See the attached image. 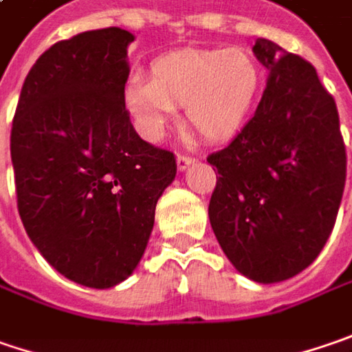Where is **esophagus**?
<instances>
[{"mask_svg":"<svg viewBox=\"0 0 352 352\" xmlns=\"http://www.w3.org/2000/svg\"><path fill=\"white\" fill-rule=\"evenodd\" d=\"M196 158L194 156H188V154H178L176 156V164H178V170H186L190 164H194Z\"/></svg>","mask_w":352,"mask_h":352,"instance_id":"1","label":"esophagus"}]
</instances>
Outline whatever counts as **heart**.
<instances>
[{"label":"heart","mask_w":352,"mask_h":352,"mask_svg":"<svg viewBox=\"0 0 352 352\" xmlns=\"http://www.w3.org/2000/svg\"><path fill=\"white\" fill-rule=\"evenodd\" d=\"M261 87V67L245 49H186L152 63L150 80L132 79L124 104L150 140H160L186 107V122L206 140L232 138L245 124Z\"/></svg>","instance_id":"1"}]
</instances>
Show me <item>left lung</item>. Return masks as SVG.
Masks as SVG:
<instances>
[{
  "label": "left lung",
  "instance_id": "1",
  "mask_svg": "<svg viewBox=\"0 0 352 352\" xmlns=\"http://www.w3.org/2000/svg\"><path fill=\"white\" fill-rule=\"evenodd\" d=\"M254 53L270 71L267 87L234 140L208 156L218 170L208 214L237 272L277 283L311 265L331 236L346 152L315 67L267 39Z\"/></svg>",
  "mask_w": 352,
  "mask_h": 352
}]
</instances>
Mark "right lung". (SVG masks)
Returning a JSON list of instances; mask_svg holds the SVG:
<instances>
[{
  "label": "right lung",
  "mask_w": 352,
  "mask_h": 352,
  "mask_svg": "<svg viewBox=\"0 0 352 352\" xmlns=\"http://www.w3.org/2000/svg\"><path fill=\"white\" fill-rule=\"evenodd\" d=\"M120 27L51 45L27 75L11 126L17 210L29 239L67 279L109 289L146 250L174 152L142 140L124 107Z\"/></svg>",
  "instance_id": "1"
}]
</instances>
